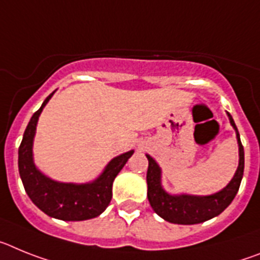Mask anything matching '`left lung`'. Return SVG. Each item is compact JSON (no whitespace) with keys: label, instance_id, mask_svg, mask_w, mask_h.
Returning <instances> with one entry per match:
<instances>
[{"label":"left lung","instance_id":"8db88e82","mask_svg":"<svg viewBox=\"0 0 260 260\" xmlns=\"http://www.w3.org/2000/svg\"><path fill=\"white\" fill-rule=\"evenodd\" d=\"M226 114L232 127L236 131L239 162L234 177L218 192L205 196L188 195V193L171 195V193L166 192L162 187L161 168L158 166L157 162L150 155L146 154V158L149 161L148 173H146L148 200L152 205L153 211L164 220L169 221L171 224L179 225L200 224V222L216 217L221 212H224L229 207L230 203L233 202V199L236 198L243 177L245 152H243V146L241 144L238 129H237L233 117L229 112H226Z\"/></svg>","mask_w":260,"mask_h":260}]
</instances>
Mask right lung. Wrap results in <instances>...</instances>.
<instances>
[{"instance_id": "add662e5", "label": "right lung", "mask_w": 260, "mask_h": 260, "mask_svg": "<svg viewBox=\"0 0 260 260\" xmlns=\"http://www.w3.org/2000/svg\"><path fill=\"white\" fill-rule=\"evenodd\" d=\"M49 94L42 107L32 115L23 133L18 150V168L26 193L31 202L49 217L62 221L90 220L105 212L112 198V183L135 150L117 155L108 162L96 179L87 183L57 182L42 173L34 162L32 145L36 125L49 99Z\"/></svg>"}]
</instances>
